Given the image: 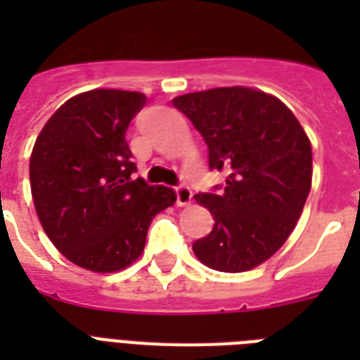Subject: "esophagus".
I'll list each match as a JSON object with an SVG mask.
<instances>
[{"instance_id": "esophagus-1", "label": "esophagus", "mask_w": 360, "mask_h": 360, "mask_svg": "<svg viewBox=\"0 0 360 360\" xmlns=\"http://www.w3.org/2000/svg\"><path fill=\"white\" fill-rule=\"evenodd\" d=\"M192 202V191L186 185L175 186V203L179 205V207H185L188 203Z\"/></svg>"}]
</instances>
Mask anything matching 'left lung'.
Segmentation results:
<instances>
[{"instance_id": "8db88e82", "label": "left lung", "mask_w": 360, "mask_h": 360, "mask_svg": "<svg viewBox=\"0 0 360 360\" xmlns=\"http://www.w3.org/2000/svg\"><path fill=\"white\" fill-rule=\"evenodd\" d=\"M209 147L222 186L196 194L213 230L192 245L203 265L243 273L273 256L295 228L312 186V147L288 106L250 87H217L175 97Z\"/></svg>"}]
</instances>
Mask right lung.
I'll return each mask as SVG.
<instances>
[{
	"mask_svg": "<svg viewBox=\"0 0 360 360\" xmlns=\"http://www.w3.org/2000/svg\"><path fill=\"white\" fill-rule=\"evenodd\" d=\"M146 95L93 89L69 98L42 127L30 160L37 217L67 259L95 273L136 262L155 214L175 203L168 186L132 174L130 121Z\"/></svg>",
	"mask_w": 360,
	"mask_h": 360,
	"instance_id": "right-lung-1",
	"label": "right lung"
}]
</instances>
